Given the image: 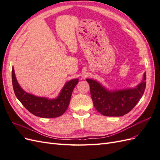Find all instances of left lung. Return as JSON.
Instances as JSON below:
<instances>
[{
  "mask_svg": "<svg viewBox=\"0 0 160 160\" xmlns=\"http://www.w3.org/2000/svg\"><path fill=\"white\" fill-rule=\"evenodd\" d=\"M146 74L142 81L135 88L110 91L99 82L87 79L94 107L98 112L105 116L119 117L129 113L143 95L146 85Z\"/></svg>",
  "mask_w": 160,
  "mask_h": 160,
  "instance_id": "1",
  "label": "left lung"
}]
</instances>
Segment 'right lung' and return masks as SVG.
Instances as JSON below:
<instances>
[{
	"label": "right lung",
	"mask_w": 160,
	"mask_h": 160,
	"mask_svg": "<svg viewBox=\"0 0 160 160\" xmlns=\"http://www.w3.org/2000/svg\"><path fill=\"white\" fill-rule=\"evenodd\" d=\"M12 81L16 97L29 112L42 118H55L62 115L68 108L72 92L79 79H74L67 82L59 95L55 99L37 97L24 91L17 82L13 67Z\"/></svg>",
	"instance_id": "1"
}]
</instances>
